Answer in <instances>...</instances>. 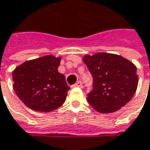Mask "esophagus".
<instances>
[{"mask_svg":"<svg viewBox=\"0 0 150 150\" xmlns=\"http://www.w3.org/2000/svg\"><path fill=\"white\" fill-rule=\"evenodd\" d=\"M73 86H74V87H80V88H82V87H83V84H82L81 81H78V82L75 83Z\"/></svg>","mask_w":150,"mask_h":150,"instance_id":"esophagus-1","label":"esophagus"}]
</instances>
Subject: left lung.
<instances>
[{"label": "left lung", "instance_id": "left-lung-1", "mask_svg": "<svg viewBox=\"0 0 150 150\" xmlns=\"http://www.w3.org/2000/svg\"><path fill=\"white\" fill-rule=\"evenodd\" d=\"M93 79L87 101L94 110L107 114L120 110L132 99L138 83L136 66L121 56L98 52L83 57Z\"/></svg>", "mask_w": 150, "mask_h": 150}]
</instances>
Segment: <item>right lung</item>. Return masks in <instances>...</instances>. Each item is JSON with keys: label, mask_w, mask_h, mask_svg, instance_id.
Segmentation results:
<instances>
[{"label": "right lung", "mask_w": 150, "mask_h": 150, "mask_svg": "<svg viewBox=\"0 0 150 150\" xmlns=\"http://www.w3.org/2000/svg\"><path fill=\"white\" fill-rule=\"evenodd\" d=\"M61 57L52 55L26 61L13 72V89L30 109L50 112L66 99L69 86L65 76L57 71Z\"/></svg>", "instance_id": "obj_1"}]
</instances>
